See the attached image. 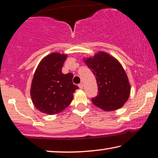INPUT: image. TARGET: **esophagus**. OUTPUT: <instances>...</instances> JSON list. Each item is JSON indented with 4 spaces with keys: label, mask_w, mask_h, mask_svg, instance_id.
Wrapping results in <instances>:
<instances>
[{
    "label": "esophagus",
    "mask_w": 158,
    "mask_h": 158,
    "mask_svg": "<svg viewBox=\"0 0 158 158\" xmlns=\"http://www.w3.org/2000/svg\"><path fill=\"white\" fill-rule=\"evenodd\" d=\"M78 87H79V88H81V89H83V83H80L79 85H78Z\"/></svg>",
    "instance_id": "obj_1"
}]
</instances>
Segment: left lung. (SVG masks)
<instances>
[{
  "label": "left lung",
  "mask_w": 158,
  "mask_h": 158,
  "mask_svg": "<svg viewBox=\"0 0 158 158\" xmlns=\"http://www.w3.org/2000/svg\"><path fill=\"white\" fill-rule=\"evenodd\" d=\"M97 81L98 93L93 103L105 111H113L124 106L130 94L128 77L120 63L106 52L84 58Z\"/></svg>",
  "instance_id": "obj_1"
}]
</instances>
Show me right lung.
I'll list each match as a JSON object with an SVG mask.
<instances>
[{
    "label": "right lung",
    "mask_w": 158,
    "mask_h": 158,
    "mask_svg": "<svg viewBox=\"0 0 158 158\" xmlns=\"http://www.w3.org/2000/svg\"><path fill=\"white\" fill-rule=\"evenodd\" d=\"M67 55L52 52L38 64L31 87L32 102L41 113H60L73 99L78 87L73 83V75L63 74L62 68Z\"/></svg>",
    "instance_id": "right-lung-1"
}]
</instances>
